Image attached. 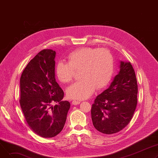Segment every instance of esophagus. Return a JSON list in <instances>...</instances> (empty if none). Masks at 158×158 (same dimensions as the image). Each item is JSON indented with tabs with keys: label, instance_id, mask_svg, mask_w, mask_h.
I'll use <instances>...</instances> for the list:
<instances>
[{
	"label": "esophagus",
	"instance_id": "esophagus-1",
	"mask_svg": "<svg viewBox=\"0 0 158 158\" xmlns=\"http://www.w3.org/2000/svg\"><path fill=\"white\" fill-rule=\"evenodd\" d=\"M72 103L73 105H78V104H79L81 103V102L78 101H73Z\"/></svg>",
	"mask_w": 158,
	"mask_h": 158
}]
</instances>
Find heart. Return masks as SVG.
I'll return each instance as SVG.
<instances>
[{"label": "heart", "instance_id": "obj_1", "mask_svg": "<svg viewBox=\"0 0 158 158\" xmlns=\"http://www.w3.org/2000/svg\"><path fill=\"white\" fill-rule=\"evenodd\" d=\"M68 63L58 62L56 76L63 83L71 82L76 71L80 72L79 81L74 82L67 89V96L72 99L83 100L92 95L95 88L106 86L110 82L114 70V60L111 52L106 48L82 47L70 53Z\"/></svg>", "mask_w": 158, "mask_h": 158}]
</instances>
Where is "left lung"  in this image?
Returning a JSON list of instances; mask_svg holds the SVG:
<instances>
[{
    "label": "left lung",
    "mask_w": 158,
    "mask_h": 158,
    "mask_svg": "<svg viewBox=\"0 0 158 158\" xmlns=\"http://www.w3.org/2000/svg\"><path fill=\"white\" fill-rule=\"evenodd\" d=\"M138 85L130 62L120 61V71L110 87L97 96L91 114L95 128L111 135L128 125L137 105Z\"/></svg>",
    "instance_id": "1"
}]
</instances>
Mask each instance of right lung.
Returning a JSON list of instances; mask_svg holds the SVG:
<instances>
[{
	"mask_svg": "<svg viewBox=\"0 0 158 158\" xmlns=\"http://www.w3.org/2000/svg\"><path fill=\"white\" fill-rule=\"evenodd\" d=\"M56 52L44 49L32 59L20 77V104L29 127L43 138H52L63 129L69 101L56 81ZM55 103V106L52 104Z\"/></svg>",
	"mask_w": 158,
	"mask_h": 158,
	"instance_id": "obj_1",
	"label": "right lung"
}]
</instances>
